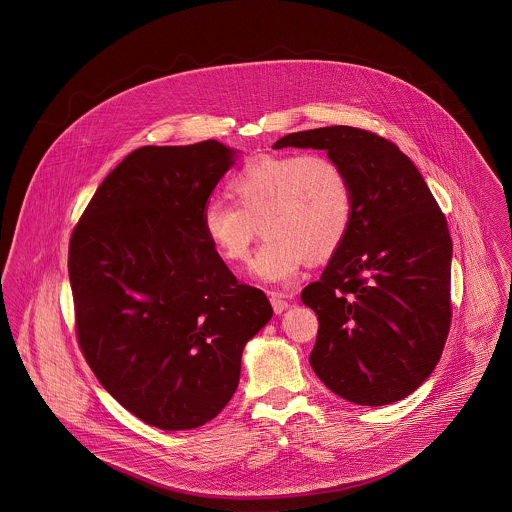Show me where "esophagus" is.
<instances>
[{
  "instance_id": "34e87169",
  "label": "esophagus",
  "mask_w": 512,
  "mask_h": 512,
  "mask_svg": "<svg viewBox=\"0 0 512 512\" xmlns=\"http://www.w3.org/2000/svg\"><path fill=\"white\" fill-rule=\"evenodd\" d=\"M290 299L292 295H284V293L270 292V303L274 307V313H284L290 307Z\"/></svg>"
}]
</instances>
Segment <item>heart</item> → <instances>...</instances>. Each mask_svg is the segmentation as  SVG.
<instances>
[{
  "label": "heart",
  "instance_id": "obj_1",
  "mask_svg": "<svg viewBox=\"0 0 512 512\" xmlns=\"http://www.w3.org/2000/svg\"><path fill=\"white\" fill-rule=\"evenodd\" d=\"M236 208L205 205L201 228L220 260L246 264L258 224L266 242L252 274L266 284H290L307 260H325L345 242L355 215L347 169L327 153H262L228 181Z\"/></svg>",
  "mask_w": 512,
  "mask_h": 512
}]
</instances>
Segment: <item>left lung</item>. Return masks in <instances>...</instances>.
Returning a JSON list of instances; mask_svg holds the SVG:
<instances>
[{"instance_id": "left-lung-1", "label": "left lung", "mask_w": 512, "mask_h": 512, "mask_svg": "<svg viewBox=\"0 0 512 512\" xmlns=\"http://www.w3.org/2000/svg\"><path fill=\"white\" fill-rule=\"evenodd\" d=\"M325 149L355 191L351 230L301 301L319 319L311 368L337 396L384 406L439 363L451 323V236L422 173L392 142L351 126L274 144Z\"/></svg>"}]
</instances>
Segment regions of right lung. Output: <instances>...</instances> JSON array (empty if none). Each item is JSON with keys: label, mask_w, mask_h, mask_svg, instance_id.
Wrapping results in <instances>:
<instances>
[{"label": "right lung", "mask_w": 512, "mask_h": 512, "mask_svg": "<svg viewBox=\"0 0 512 512\" xmlns=\"http://www.w3.org/2000/svg\"><path fill=\"white\" fill-rule=\"evenodd\" d=\"M234 155L217 140L140 147L108 173L71 236L82 355L128 412L159 430H193L219 414L244 345L274 313L201 228Z\"/></svg>", "instance_id": "add662e5"}]
</instances>
